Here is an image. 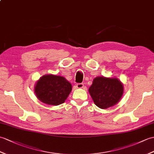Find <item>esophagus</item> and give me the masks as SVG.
<instances>
[{
  "mask_svg": "<svg viewBox=\"0 0 154 154\" xmlns=\"http://www.w3.org/2000/svg\"><path fill=\"white\" fill-rule=\"evenodd\" d=\"M76 87L78 88H84L85 85L83 83H77L76 85Z\"/></svg>",
  "mask_w": 154,
  "mask_h": 154,
  "instance_id": "obj_1",
  "label": "esophagus"
}]
</instances>
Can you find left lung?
Returning <instances> with one entry per match:
<instances>
[{"label": "left lung", "mask_w": 154, "mask_h": 154, "mask_svg": "<svg viewBox=\"0 0 154 154\" xmlns=\"http://www.w3.org/2000/svg\"><path fill=\"white\" fill-rule=\"evenodd\" d=\"M123 84L116 77H95L88 92L98 108L107 109L116 105L123 94Z\"/></svg>", "instance_id": "obj_1"}]
</instances>
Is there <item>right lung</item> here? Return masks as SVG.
Returning a JSON list of instances; mask_svg holds the SVG:
<instances>
[{
  "label": "right lung",
  "mask_w": 154,
  "mask_h": 154,
  "mask_svg": "<svg viewBox=\"0 0 154 154\" xmlns=\"http://www.w3.org/2000/svg\"><path fill=\"white\" fill-rule=\"evenodd\" d=\"M35 93L39 100L46 104L58 106L65 102L72 90L66 78L48 74L42 76L35 84Z\"/></svg>",
  "instance_id": "1"
}]
</instances>
